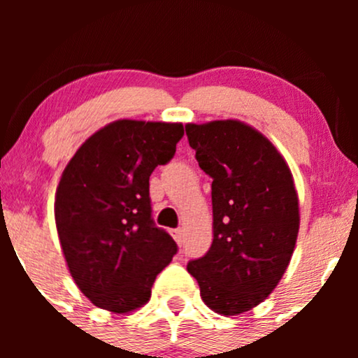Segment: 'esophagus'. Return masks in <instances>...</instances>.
<instances>
[{
	"instance_id": "1",
	"label": "esophagus",
	"mask_w": 358,
	"mask_h": 358,
	"mask_svg": "<svg viewBox=\"0 0 358 358\" xmlns=\"http://www.w3.org/2000/svg\"><path fill=\"white\" fill-rule=\"evenodd\" d=\"M171 236H173V239L176 241V244H182L183 242V232H182V229H173V231H171Z\"/></svg>"
}]
</instances>
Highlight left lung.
<instances>
[{
  "instance_id": "left-lung-1",
  "label": "left lung",
  "mask_w": 358,
  "mask_h": 358,
  "mask_svg": "<svg viewBox=\"0 0 358 358\" xmlns=\"http://www.w3.org/2000/svg\"><path fill=\"white\" fill-rule=\"evenodd\" d=\"M188 143L212 182L213 241L187 271L210 310L232 316L273 293L299 231L293 175L264 134L237 119L187 124Z\"/></svg>"
}]
</instances>
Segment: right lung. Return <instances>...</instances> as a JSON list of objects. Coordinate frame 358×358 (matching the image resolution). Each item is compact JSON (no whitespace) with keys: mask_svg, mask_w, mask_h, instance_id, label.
Returning <instances> with one entry per match:
<instances>
[{"mask_svg":"<svg viewBox=\"0 0 358 358\" xmlns=\"http://www.w3.org/2000/svg\"><path fill=\"white\" fill-rule=\"evenodd\" d=\"M182 136V122L119 119L94 133L62 173V252L76 285L102 310L129 313L150 301L178 250L151 219L150 176L173 158Z\"/></svg>","mask_w":358,"mask_h":358,"instance_id":"1","label":"right lung"}]
</instances>
